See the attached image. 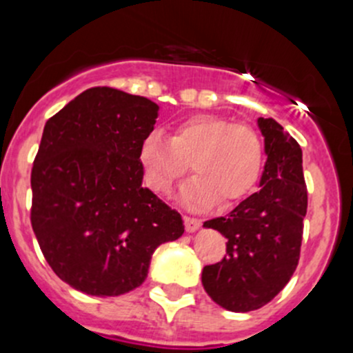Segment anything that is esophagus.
I'll return each instance as SVG.
<instances>
[{"label": "esophagus", "mask_w": 353, "mask_h": 353, "mask_svg": "<svg viewBox=\"0 0 353 353\" xmlns=\"http://www.w3.org/2000/svg\"><path fill=\"white\" fill-rule=\"evenodd\" d=\"M184 225H186L188 232H196L201 227V220L194 219V216H184Z\"/></svg>", "instance_id": "esophagus-1"}]
</instances>
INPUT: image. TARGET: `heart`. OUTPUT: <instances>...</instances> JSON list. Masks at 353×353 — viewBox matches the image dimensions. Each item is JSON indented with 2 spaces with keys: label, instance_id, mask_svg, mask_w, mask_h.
<instances>
[{
  "label": "heart",
  "instance_id": "b5f03b06",
  "mask_svg": "<svg viewBox=\"0 0 353 353\" xmlns=\"http://www.w3.org/2000/svg\"><path fill=\"white\" fill-rule=\"evenodd\" d=\"M145 181L165 194L190 169L196 176L181 190V201L203 208L219 201L230 206L252 193L265 165V147L254 128L227 117L198 114L172 128L169 138L160 131L147 134L140 148Z\"/></svg>",
  "mask_w": 353,
  "mask_h": 353
}]
</instances>
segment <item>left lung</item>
<instances>
[{"label": "left lung", "mask_w": 353, "mask_h": 353, "mask_svg": "<svg viewBox=\"0 0 353 353\" xmlns=\"http://www.w3.org/2000/svg\"><path fill=\"white\" fill-rule=\"evenodd\" d=\"M265 137V170L259 191L229 215L206 220L227 239V256L203 268L201 283L213 302L232 312L268 304L297 268L307 188L302 150L275 119L258 117Z\"/></svg>", "instance_id": "8db88e82"}]
</instances>
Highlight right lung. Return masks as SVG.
Instances as JSON below:
<instances>
[{
	"label": "right lung",
	"instance_id": "1",
	"mask_svg": "<svg viewBox=\"0 0 353 353\" xmlns=\"http://www.w3.org/2000/svg\"><path fill=\"white\" fill-rule=\"evenodd\" d=\"M159 105L110 87L81 92L46 123L32 167L30 220L52 272L77 290L116 297L140 287L179 213L143 188L140 148Z\"/></svg>",
	"mask_w": 353,
	"mask_h": 353
}]
</instances>
